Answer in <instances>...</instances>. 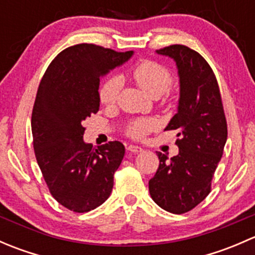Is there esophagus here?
<instances>
[{
    "label": "esophagus",
    "instance_id": "1",
    "mask_svg": "<svg viewBox=\"0 0 255 255\" xmlns=\"http://www.w3.org/2000/svg\"><path fill=\"white\" fill-rule=\"evenodd\" d=\"M127 150L132 151V153H140V151H143V149L138 145H128Z\"/></svg>",
    "mask_w": 255,
    "mask_h": 255
}]
</instances>
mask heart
<instances>
[{"label": "heart", "instance_id": "obj_1", "mask_svg": "<svg viewBox=\"0 0 255 255\" xmlns=\"http://www.w3.org/2000/svg\"><path fill=\"white\" fill-rule=\"evenodd\" d=\"M132 75L135 82L151 97H159L164 95L173 84V75L169 69L155 61H142L133 69ZM122 87L123 79L120 75L110 76L100 87L99 96L101 104L107 107L115 106L120 100ZM158 126V122L153 118L135 120L129 123L127 133L129 137L140 139L149 132L156 129Z\"/></svg>", "mask_w": 255, "mask_h": 255}]
</instances>
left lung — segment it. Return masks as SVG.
I'll list each match as a JSON object with an SVG mask.
<instances>
[{"instance_id":"1","label":"left lung","mask_w":255,"mask_h":255,"mask_svg":"<svg viewBox=\"0 0 255 255\" xmlns=\"http://www.w3.org/2000/svg\"><path fill=\"white\" fill-rule=\"evenodd\" d=\"M174 59L180 79L177 113L165 129H177L179 154L156 151L159 168L149 192L168 212H189L206 199L227 140V122L213 70L197 51L174 44L156 50Z\"/></svg>"}]
</instances>
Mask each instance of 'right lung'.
Segmentation results:
<instances>
[{"label": "right lung", "mask_w": 255, "mask_h": 255, "mask_svg": "<svg viewBox=\"0 0 255 255\" xmlns=\"http://www.w3.org/2000/svg\"><path fill=\"white\" fill-rule=\"evenodd\" d=\"M132 55L73 45L54 58L38 87L32 112L35 158L54 199L74 212H89L111 195L125 145L115 140L94 148L84 142L82 123L100 109V78Z\"/></svg>", "instance_id": "add662e5"}]
</instances>
